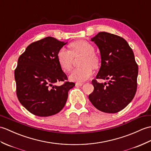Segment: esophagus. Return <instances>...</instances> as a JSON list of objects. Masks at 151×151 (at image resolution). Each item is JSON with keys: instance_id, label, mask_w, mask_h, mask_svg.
Here are the masks:
<instances>
[{"instance_id": "obj_1", "label": "esophagus", "mask_w": 151, "mask_h": 151, "mask_svg": "<svg viewBox=\"0 0 151 151\" xmlns=\"http://www.w3.org/2000/svg\"><path fill=\"white\" fill-rule=\"evenodd\" d=\"M83 85V83H81V82H76V87L82 86Z\"/></svg>"}]
</instances>
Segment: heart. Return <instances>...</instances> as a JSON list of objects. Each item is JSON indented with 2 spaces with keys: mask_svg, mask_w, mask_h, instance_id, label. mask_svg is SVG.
<instances>
[{
  "mask_svg": "<svg viewBox=\"0 0 151 151\" xmlns=\"http://www.w3.org/2000/svg\"><path fill=\"white\" fill-rule=\"evenodd\" d=\"M71 50L64 47L60 49L57 52V59L61 68L64 71L68 72L71 69L73 57L82 54L80 64L82 67L73 70L69 76L72 81L82 82L88 80L93 75V68L98 69L100 64L99 56L94 52V47L89 42L84 40H76L70 44Z\"/></svg>",
  "mask_w": 151,
  "mask_h": 151,
  "instance_id": "1",
  "label": "heart"
}]
</instances>
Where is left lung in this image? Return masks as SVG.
I'll return each mask as SVG.
<instances>
[{"instance_id":"obj_1","label":"left lung","mask_w":151,"mask_h":151,"mask_svg":"<svg viewBox=\"0 0 151 151\" xmlns=\"http://www.w3.org/2000/svg\"><path fill=\"white\" fill-rule=\"evenodd\" d=\"M91 41L99 47L101 59L96 78L109 82L92 80L94 91L89 100L100 111L116 113L131 102L136 93L138 66L134 52L124 38L114 34L99 32Z\"/></svg>"}]
</instances>
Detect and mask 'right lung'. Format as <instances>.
<instances>
[{
  "instance_id": "1",
  "label": "right lung",
  "mask_w": 151,
  "mask_h": 151,
  "mask_svg": "<svg viewBox=\"0 0 151 151\" xmlns=\"http://www.w3.org/2000/svg\"><path fill=\"white\" fill-rule=\"evenodd\" d=\"M66 44L47 37L31 43L18 60L15 70L16 92L20 103L38 116L59 113L75 86L68 82L57 59V52ZM64 82L58 86L54 83Z\"/></svg>"
}]
</instances>
